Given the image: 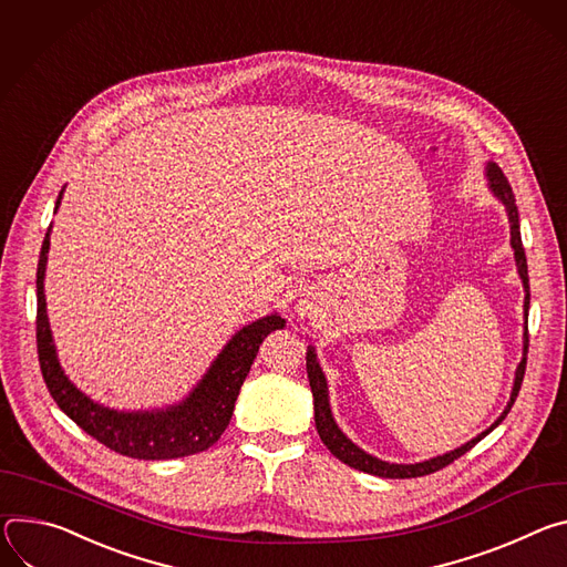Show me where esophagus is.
Here are the masks:
<instances>
[{"mask_svg":"<svg viewBox=\"0 0 567 567\" xmlns=\"http://www.w3.org/2000/svg\"><path fill=\"white\" fill-rule=\"evenodd\" d=\"M297 312H299L301 318H310L312 312H316V308H312L310 301H299V303H297Z\"/></svg>","mask_w":567,"mask_h":567,"instance_id":"34e87169","label":"esophagus"}]
</instances>
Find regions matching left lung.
Here are the masks:
<instances>
[{
	"label": "left lung",
	"instance_id": "8db88e82",
	"mask_svg": "<svg viewBox=\"0 0 567 567\" xmlns=\"http://www.w3.org/2000/svg\"><path fill=\"white\" fill-rule=\"evenodd\" d=\"M484 175H486V186L488 192L493 194L495 200L502 203V207H505L507 212V218H509V229H512V247H514V259H516V268H518V275L523 279V290H525V303H523V318H525V333H523V358H520V364L516 367V375H514V388H512V396L507 401V408L502 410V414L484 430L480 432L477 436H473L471 442L462 444L460 449L455 451H449L444 455H436V457H430L425 462H416V464H394V462H385V460H379L369 455L367 451H362L360 446H355L351 439L340 430V425L336 423L333 419V412H331V403H329V383H327V375L320 367V360H318V353H316V347L308 344V351H306V371H308V383H310V392H312V405H316V425H318V432H320V439L324 442V446L340 460L344 462L347 466L355 468V471H362V473H369V475H379V477H388V480H408V477H421V475H430L439 468H444L449 464H453L457 457H462L464 453H468L477 442H482V439L495 430L502 421H505V416L509 414L518 392H520V385H523V375H525V364H527V347H529V336H527V318H529V275H527V259H525V247H523V238H520V218H518V207H516V198H514V192L512 186L505 177V173L499 171V166L495 162H486L484 166Z\"/></svg>",
	"mask_w": 567,
	"mask_h": 567
}]
</instances>
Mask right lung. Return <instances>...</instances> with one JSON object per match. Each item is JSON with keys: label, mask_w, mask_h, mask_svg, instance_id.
<instances>
[{"label": "right lung", "mask_w": 567, "mask_h": 567, "mask_svg": "<svg viewBox=\"0 0 567 567\" xmlns=\"http://www.w3.org/2000/svg\"><path fill=\"white\" fill-rule=\"evenodd\" d=\"M65 186L60 188L55 209ZM51 225L42 240L38 261V358L49 394L76 425L110 451L133 460H175L212 449L229 425L240 385L255 362L261 342L286 327L279 312L238 329L214 358L203 379L182 401L153 410H114L81 392L62 369L47 316L44 275L49 259Z\"/></svg>", "instance_id": "add662e5"}]
</instances>
